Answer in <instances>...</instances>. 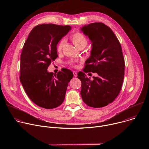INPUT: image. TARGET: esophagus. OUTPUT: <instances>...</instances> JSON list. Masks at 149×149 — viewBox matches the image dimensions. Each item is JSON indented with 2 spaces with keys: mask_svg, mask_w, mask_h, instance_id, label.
I'll list each match as a JSON object with an SVG mask.
<instances>
[{
  "mask_svg": "<svg viewBox=\"0 0 149 149\" xmlns=\"http://www.w3.org/2000/svg\"><path fill=\"white\" fill-rule=\"evenodd\" d=\"M73 74H74V76L75 77H77V72H75V71H73Z\"/></svg>",
  "mask_w": 149,
  "mask_h": 149,
  "instance_id": "34e87169",
  "label": "esophagus"
}]
</instances>
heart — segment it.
Listing matches in <instances>:
<instances>
[{
    "label": "heart",
    "instance_id": "obj_1",
    "mask_svg": "<svg viewBox=\"0 0 149 149\" xmlns=\"http://www.w3.org/2000/svg\"><path fill=\"white\" fill-rule=\"evenodd\" d=\"M71 39L75 47L81 49L86 47L88 44V40L86 36L80 31H76L71 36ZM65 43L64 39L61 40L56 45V51L60 53L62 51L63 47Z\"/></svg>",
    "mask_w": 149,
    "mask_h": 149
}]
</instances>
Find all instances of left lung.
<instances>
[{"label": "left lung", "mask_w": 149, "mask_h": 149, "mask_svg": "<svg viewBox=\"0 0 149 149\" xmlns=\"http://www.w3.org/2000/svg\"><path fill=\"white\" fill-rule=\"evenodd\" d=\"M81 30L91 40L93 48L83 72L78 73L81 95L90 107H102L111 103L121 89L125 67L121 46L112 30L102 22L90 24ZM90 72L97 74L93 80L84 74Z\"/></svg>", "instance_id": "8db88e82"}]
</instances>
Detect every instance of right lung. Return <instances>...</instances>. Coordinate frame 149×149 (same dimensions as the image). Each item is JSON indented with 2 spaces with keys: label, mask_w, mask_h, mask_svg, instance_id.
<instances>
[{
  "label": "right lung",
  "mask_w": 149,
  "mask_h": 149,
  "mask_svg": "<svg viewBox=\"0 0 149 149\" xmlns=\"http://www.w3.org/2000/svg\"><path fill=\"white\" fill-rule=\"evenodd\" d=\"M70 29L68 25L40 24L32 29L24 45L20 81L28 97L40 107L54 109L64 100L72 72L63 68L55 75L47 68L58 57V42Z\"/></svg>",
  "instance_id": "obj_1"
}]
</instances>
